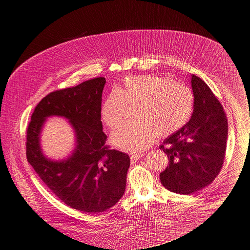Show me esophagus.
<instances>
[{"mask_svg": "<svg viewBox=\"0 0 250 250\" xmlns=\"http://www.w3.org/2000/svg\"><path fill=\"white\" fill-rule=\"evenodd\" d=\"M143 155L144 154H142V153H134V154H131L130 155V161L131 162H136V161L140 160L143 157Z\"/></svg>", "mask_w": 250, "mask_h": 250, "instance_id": "34e87169", "label": "esophagus"}]
</instances>
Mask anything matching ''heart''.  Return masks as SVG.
Returning <instances> with one entry per match:
<instances>
[{"label":"heart","mask_w":250,"mask_h":250,"mask_svg":"<svg viewBox=\"0 0 250 250\" xmlns=\"http://www.w3.org/2000/svg\"><path fill=\"white\" fill-rule=\"evenodd\" d=\"M194 94L185 83L145 74L124 79L106 95L102 105L103 122L118 126L132 109L136 121L113 131L112 143L129 152H140L159 138L169 137L184 126L194 109Z\"/></svg>","instance_id":"b5f03b06"}]
</instances>
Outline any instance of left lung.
Segmentation results:
<instances>
[{"mask_svg": "<svg viewBox=\"0 0 250 250\" xmlns=\"http://www.w3.org/2000/svg\"><path fill=\"white\" fill-rule=\"evenodd\" d=\"M191 82L195 99L191 120L160 146L169 160L160 174L162 185L184 195L202 190L218 176L228 136L226 114L217 97L200 77L192 75Z\"/></svg>", "mask_w": 250, "mask_h": 250, "instance_id": "obj_1", "label": "left lung"}]
</instances>
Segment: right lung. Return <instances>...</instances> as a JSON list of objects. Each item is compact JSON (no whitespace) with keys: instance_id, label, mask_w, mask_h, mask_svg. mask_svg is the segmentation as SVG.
<instances>
[{"instance_id":"right-lung-1","label":"right lung","mask_w":250,"mask_h":250,"mask_svg":"<svg viewBox=\"0 0 250 250\" xmlns=\"http://www.w3.org/2000/svg\"><path fill=\"white\" fill-rule=\"evenodd\" d=\"M104 77H96L74 87L50 92L36 105L26 136V156L44 184L67 206L86 213H99L119 202L129 168L127 154L111 149L101 121ZM68 118L77 132L74 155L62 162L47 160L39 136L47 116Z\"/></svg>"}]
</instances>
